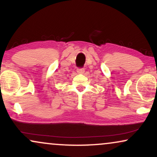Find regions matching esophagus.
I'll return each instance as SVG.
<instances>
[{"mask_svg": "<svg viewBox=\"0 0 157 157\" xmlns=\"http://www.w3.org/2000/svg\"><path fill=\"white\" fill-rule=\"evenodd\" d=\"M84 71H85L84 68H78V69H77V73H78V74H83V73H84Z\"/></svg>", "mask_w": 157, "mask_h": 157, "instance_id": "obj_1", "label": "esophagus"}]
</instances>
